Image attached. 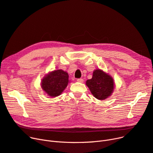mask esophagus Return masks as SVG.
Segmentation results:
<instances>
[{
    "label": "esophagus",
    "instance_id": "1",
    "mask_svg": "<svg viewBox=\"0 0 153 153\" xmlns=\"http://www.w3.org/2000/svg\"><path fill=\"white\" fill-rule=\"evenodd\" d=\"M77 82H81V83H82V82H84V79H82V78L77 79Z\"/></svg>",
    "mask_w": 153,
    "mask_h": 153
}]
</instances>
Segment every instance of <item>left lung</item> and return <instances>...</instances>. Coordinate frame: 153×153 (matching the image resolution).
Wrapping results in <instances>:
<instances>
[{"label": "left lung", "mask_w": 153, "mask_h": 153, "mask_svg": "<svg viewBox=\"0 0 153 153\" xmlns=\"http://www.w3.org/2000/svg\"><path fill=\"white\" fill-rule=\"evenodd\" d=\"M86 84L92 94L100 100L111 96L115 86L114 79L100 69L94 71L92 78L87 80Z\"/></svg>", "instance_id": "left-lung-1"}]
</instances>
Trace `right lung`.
I'll return each instance as SVG.
<instances>
[{"label":"right lung","instance_id":"1","mask_svg":"<svg viewBox=\"0 0 153 153\" xmlns=\"http://www.w3.org/2000/svg\"><path fill=\"white\" fill-rule=\"evenodd\" d=\"M69 81L68 73L61 69L49 72L42 80V88L51 97L59 96L67 86Z\"/></svg>","mask_w":153,"mask_h":153}]
</instances>
